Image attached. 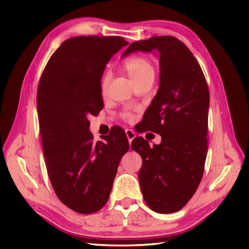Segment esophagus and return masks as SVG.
I'll return each mask as SVG.
<instances>
[{"label": "esophagus", "mask_w": 249, "mask_h": 249, "mask_svg": "<svg viewBox=\"0 0 249 249\" xmlns=\"http://www.w3.org/2000/svg\"><path fill=\"white\" fill-rule=\"evenodd\" d=\"M125 133H126V136H127V139H128V142L130 144L131 141H133L135 139V137H136L135 131L133 129H126Z\"/></svg>", "instance_id": "1"}]
</instances>
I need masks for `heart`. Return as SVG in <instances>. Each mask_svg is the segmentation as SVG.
<instances>
[{
    "label": "heart",
    "instance_id": "heart-1",
    "mask_svg": "<svg viewBox=\"0 0 249 249\" xmlns=\"http://www.w3.org/2000/svg\"><path fill=\"white\" fill-rule=\"evenodd\" d=\"M124 70L127 71L128 76L135 84H138L139 82L143 81L144 79L150 77H155V67L153 63L145 56H134L130 57L129 60L124 63ZM110 82V76L108 73L103 76L102 81H100V91L103 94L107 93L108 86ZM123 119L130 120L133 118L130 112L125 111L122 114Z\"/></svg>",
    "mask_w": 249,
    "mask_h": 249
}]
</instances>
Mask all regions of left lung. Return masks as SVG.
<instances>
[{
	"label": "left lung",
	"instance_id": "8db88e82",
	"mask_svg": "<svg viewBox=\"0 0 249 249\" xmlns=\"http://www.w3.org/2000/svg\"><path fill=\"white\" fill-rule=\"evenodd\" d=\"M160 52V89L145 111L146 129L161 136L153 147L142 137L131 149L142 158L139 182L144 201L156 213L181 210L192 199L203 176L208 153L210 93L198 61L173 36H153L135 41L134 51Z\"/></svg>",
	"mask_w": 249,
	"mask_h": 249
}]
</instances>
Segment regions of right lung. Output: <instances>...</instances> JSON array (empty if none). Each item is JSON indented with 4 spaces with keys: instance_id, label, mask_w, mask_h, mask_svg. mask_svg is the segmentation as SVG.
Returning <instances> with one entry per match:
<instances>
[{
    "instance_id": "1",
    "label": "right lung",
    "mask_w": 249,
    "mask_h": 249,
    "mask_svg": "<svg viewBox=\"0 0 249 249\" xmlns=\"http://www.w3.org/2000/svg\"><path fill=\"white\" fill-rule=\"evenodd\" d=\"M128 45L121 36H77L51 55L37 89V112L47 172L57 198L80 214L107 203L122 156L121 127L94 142L89 115L104 108L100 80L110 57Z\"/></svg>"
}]
</instances>
